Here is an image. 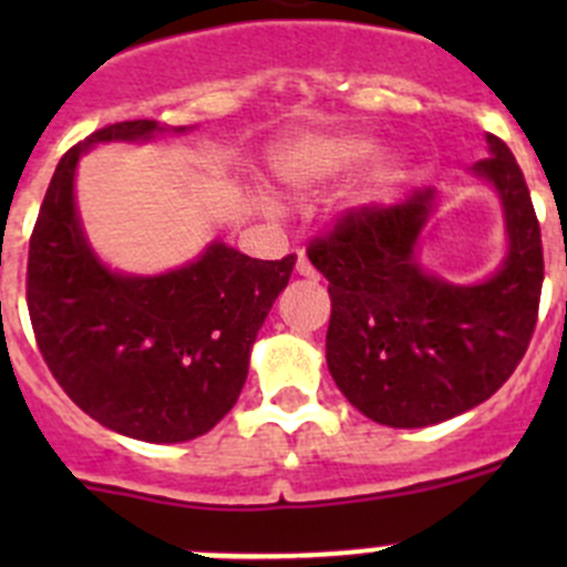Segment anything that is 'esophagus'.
Instances as JSON below:
<instances>
[{
	"label": "esophagus",
	"instance_id": "esophagus-1",
	"mask_svg": "<svg viewBox=\"0 0 567 567\" xmlns=\"http://www.w3.org/2000/svg\"><path fill=\"white\" fill-rule=\"evenodd\" d=\"M295 269H298V275H300V278H307V280H318V269H315L312 264H309V258H307V255H303V252L298 255V267H295Z\"/></svg>",
	"mask_w": 567,
	"mask_h": 567
}]
</instances>
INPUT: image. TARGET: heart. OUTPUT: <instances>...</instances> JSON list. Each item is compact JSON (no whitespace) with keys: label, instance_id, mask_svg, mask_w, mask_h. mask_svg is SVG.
<instances>
[{"label":"heart","instance_id":"1","mask_svg":"<svg viewBox=\"0 0 567 567\" xmlns=\"http://www.w3.org/2000/svg\"><path fill=\"white\" fill-rule=\"evenodd\" d=\"M365 153L363 144H346L343 150H340V162H354V158H360V155Z\"/></svg>","mask_w":567,"mask_h":567}]
</instances>
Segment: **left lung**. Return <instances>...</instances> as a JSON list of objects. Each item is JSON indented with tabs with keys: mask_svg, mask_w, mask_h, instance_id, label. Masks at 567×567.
<instances>
[{
	"mask_svg": "<svg viewBox=\"0 0 567 567\" xmlns=\"http://www.w3.org/2000/svg\"><path fill=\"white\" fill-rule=\"evenodd\" d=\"M474 164L497 187L511 252L477 287H452L414 264L432 189L392 207H354L309 240L329 280L327 363L346 400L374 423L420 429L468 412L514 374L537 327L543 233L508 144L488 135Z\"/></svg>",
	"mask_w": 567,
	"mask_h": 567,
	"instance_id": "obj_1",
	"label": "left lung"
}]
</instances>
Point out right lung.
<instances>
[{"instance_id": "add662e5", "label": "right lung", "mask_w": 567, "mask_h": 567, "mask_svg": "<svg viewBox=\"0 0 567 567\" xmlns=\"http://www.w3.org/2000/svg\"><path fill=\"white\" fill-rule=\"evenodd\" d=\"M158 130L153 118L107 124L62 155L30 235L24 287L39 352L84 414L127 437L184 443L235 405L249 349L298 255L258 260L213 244L189 267L155 278L104 269L73 204L79 155Z\"/></svg>"}]
</instances>
